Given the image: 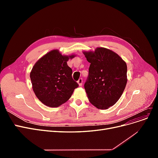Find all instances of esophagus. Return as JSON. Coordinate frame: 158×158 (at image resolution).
Listing matches in <instances>:
<instances>
[{
    "label": "esophagus",
    "mask_w": 158,
    "mask_h": 158,
    "mask_svg": "<svg viewBox=\"0 0 158 158\" xmlns=\"http://www.w3.org/2000/svg\"><path fill=\"white\" fill-rule=\"evenodd\" d=\"M78 84H79V85H80V86H81V85H82V83H83V79L82 78H80L78 80Z\"/></svg>",
    "instance_id": "esophagus-1"
}]
</instances>
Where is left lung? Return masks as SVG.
Segmentation results:
<instances>
[{"instance_id":"obj_1","label":"left lung","mask_w":158,"mask_h":158,"mask_svg":"<svg viewBox=\"0 0 158 158\" xmlns=\"http://www.w3.org/2000/svg\"><path fill=\"white\" fill-rule=\"evenodd\" d=\"M84 54L90 63L84 84L89 101L98 109H108L116 103L125 90L127 64L115 52L103 47Z\"/></svg>"}]
</instances>
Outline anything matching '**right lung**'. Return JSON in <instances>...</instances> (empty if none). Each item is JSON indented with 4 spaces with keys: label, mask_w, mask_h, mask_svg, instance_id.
<instances>
[{
    "label": "right lung",
    "mask_w": 158,
    "mask_h": 158,
    "mask_svg": "<svg viewBox=\"0 0 158 158\" xmlns=\"http://www.w3.org/2000/svg\"><path fill=\"white\" fill-rule=\"evenodd\" d=\"M74 55H62L52 50L37 61L30 73L33 90L45 106L56 107L67 102L78 84L73 79V70L67 65Z\"/></svg>",
    "instance_id": "1"
}]
</instances>
